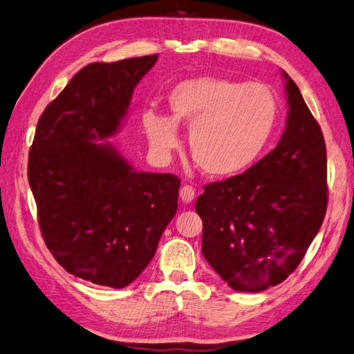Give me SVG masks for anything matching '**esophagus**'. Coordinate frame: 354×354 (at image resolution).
Instances as JSON below:
<instances>
[{
    "instance_id": "1",
    "label": "esophagus",
    "mask_w": 354,
    "mask_h": 354,
    "mask_svg": "<svg viewBox=\"0 0 354 354\" xmlns=\"http://www.w3.org/2000/svg\"><path fill=\"white\" fill-rule=\"evenodd\" d=\"M194 196H196L194 187H192V185H184L183 188H180L179 197H180V201H183L184 203H192L193 199H194Z\"/></svg>"
}]
</instances>
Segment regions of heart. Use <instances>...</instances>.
I'll return each instance as SVG.
<instances>
[{
    "mask_svg": "<svg viewBox=\"0 0 354 354\" xmlns=\"http://www.w3.org/2000/svg\"><path fill=\"white\" fill-rule=\"evenodd\" d=\"M171 118L146 113L151 145L169 153L179 145V127L190 129L194 164L209 178H231L252 167L264 152L277 119V100L261 83L202 77L178 84L169 96Z\"/></svg>",
    "mask_w": 354,
    "mask_h": 354,
    "instance_id": "1",
    "label": "heart"
}]
</instances>
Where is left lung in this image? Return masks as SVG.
Here are the masks:
<instances>
[{
  "label": "left lung",
  "mask_w": 354,
  "mask_h": 354,
  "mask_svg": "<svg viewBox=\"0 0 354 354\" xmlns=\"http://www.w3.org/2000/svg\"><path fill=\"white\" fill-rule=\"evenodd\" d=\"M282 75L288 116L277 146L244 174L205 185L196 201L203 257L235 291L259 292L283 282L326 216L322 128L297 84Z\"/></svg>",
  "instance_id": "1"
}]
</instances>
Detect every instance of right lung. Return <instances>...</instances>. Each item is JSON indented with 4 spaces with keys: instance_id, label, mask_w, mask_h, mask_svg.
Masks as SVG:
<instances>
[{
    "instance_id": "1",
    "label": "right lung",
    "mask_w": 354,
    "mask_h": 354,
    "mask_svg": "<svg viewBox=\"0 0 354 354\" xmlns=\"http://www.w3.org/2000/svg\"><path fill=\"white\" fill-rule=\"evenodd\" d=\"M158 54L92 63L37 122L28 183L46 248L68 273L123 288L142 274L175 217L180 180L137 171L111 142Z\"/></svg>"
}]
</instances>
